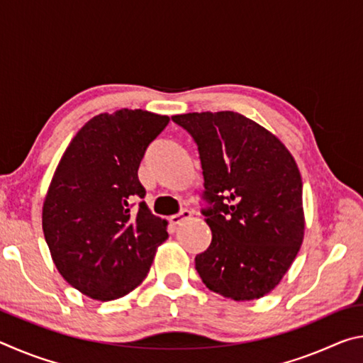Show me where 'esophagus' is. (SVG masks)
<instances>
[{
    "mask_svg": "<svg viewBox=\"0 0 363 363\" xmlns=\"http://www.w3.org/2000/svg\"><path fill=\"white\" fill-rule=\"evenodd\" d=\"M190 216H192V213H190L189 210H184V211H181L179 214H174V216H171V218H169V223L173 224V225H177V224H181L182 220L189 219Z\"/></svg>",
    "mask_w": 363,
    "mask_h": 363,
    "instance_id": "obj_1",
    "label": "esophagus"
}]
</instances>
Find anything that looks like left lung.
Wrapping results in <instances>:
<instances>
[{
	"label": "left lung",
	"instance_id": "obj_1",
	"mask_svg": "<svg viewBox=\"0 0 363 363\" xmlns=\"http://www.w3.org/2000/svg\"><path fill=\"white\" fill-rule=\"evenodd\" d=\"M199 145L203 211L213 240L195 256L211 291L233 301L266 296L291 267L304 240L303 179L285 144L237 112L174 115Z\"/></svg>",
	"mask_w": 363,
	"mask_h": 363
}]
</instances>
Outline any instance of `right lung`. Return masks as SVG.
Wrapping results in <instances>:
<instances>
[{
    "instance_id": "add662e5",
    "label": "right lung",
    "mask_w": 363,
    "mask_h": 363,
    "mask_svg": "<svg viewBox=\"0 0 363 363\" xmlns=\"http://www.w3.org/2000/svg\"><path fill=\"white\" fill-rule=\"evenodd\" d=\"M169 116L121 108L86 121L70 140L43 201V232L59 274L96 301L143 284L168 220L153 216L138 169Z\"/></svg>"
}]
</instances>
